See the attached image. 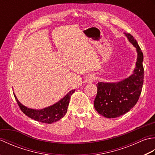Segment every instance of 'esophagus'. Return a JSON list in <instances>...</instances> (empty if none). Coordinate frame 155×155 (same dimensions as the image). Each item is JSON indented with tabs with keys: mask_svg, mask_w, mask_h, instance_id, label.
<instances>
[{
	"mask_svg": "<svg viewBox=\"0 0 155 155\" xmlns=\"http://www.w3.org/2000/svg\"><path fill=\"white\" fill-rule=\"evenodd\" d=\"M95 81V77L93 75H89L88 76L86 81L87 83H92V82H93Z\"/></svg>",
	"mask_w": 155,
	"mask_h": 155,
	"instance_id": "obj_1",
	"label": "esophagus"
}]
</instances>
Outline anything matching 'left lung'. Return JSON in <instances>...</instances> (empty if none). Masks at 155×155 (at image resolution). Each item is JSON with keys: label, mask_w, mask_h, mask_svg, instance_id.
Segmentation results:
<instances>
[{"label": "left lung", "mask_w": 155, "mask_h": 155, "mask_svg": "<svg viewBox=\"0 0 155 155\" xmlns=\"http://www.w3.org/2000/svg\"><path fill=\"white\" fill-rule=\"evenodd\" d=\"M126 34V33H125ZM127 37L137 48L136 67L133 74L118 83H98L94 107L102 116L108 118L123 115L133 108L139 101L144 82L143 53L136 39L130 33Z\"/></svg>", "instance_id": "obj_1"}]
</instances>
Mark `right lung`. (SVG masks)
Returning <instances> with one entry per match:
<instances>
[{
  "label": "right lung",
  "mask_w": 155,
  "mask_h": 155,
  "mask_svg": "<svg viewBox=\"0 0 155 155\" xmlns=\"http://www.w3.org/2000/svg\"><path fill=\"white\" fill-rule=\"evenodd\" d=\"M74 91L75 90L71 91L57 103L41 110L31 109V108H28L23 106L21 103H20L15 94L14 96L16 102H17L20 109L27 117H30L32 119L41 122V123L51 124L60 120L67 113L71 97Z\"/></svg>",
  "instance_id": "right-lung-1"
}]
</instances>
